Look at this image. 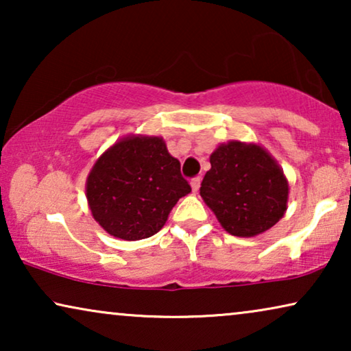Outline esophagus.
<instances>
[{
  "instance_id": "obj_1",
  "label": "esophagus",
  "mask_w": 351,
  "mask_h": 351,
  "mask_svg": "<svg viewBox=\"0 0 351 351\" xmlns=\"http://www.w3.org/2000/svg\"><path fill=\"white\" fill-rule=\"evenodd\" d=\"M199 185H201V177H193L191 179V190H193V193H196V191L199 190Z\"/></svg>"
}]
</instances>
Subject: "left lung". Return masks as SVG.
<instances>
[{
  "label": "left lung",
  "mask_w": 351,
  "mask_h": 351,
  "mask_svg": "<svg viewBox=\"0 0 351 351\" xmlns=\"http://www.w3.org/2000/svg\"><path fill=\"white\" fill-rule=\"evenodd\" d=\"M289 186L278 162L254 143L230 142L210 155L199 195L233 237L267 232L286 213Z\"/></svg>",
  "instance_id": "8db88e82"
}]
</instances>
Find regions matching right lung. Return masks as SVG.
<instances>
[{
	"label": "right lung",
	"mask_w": 351,
	"mask_h": 351,
	"mask_svg": "<svg viewBox=\"0 0 351 351\" xmlns=\"http://www.w3.org/2000/svg\"><path fill=\"white\" fill-rule=\"evenodd\" d=\"M191 186L161 137L132 136L114 143L95 162L86 196L100 227L114 238L137 241L160 232Z\"/></svg>",
	"instance_id": "right-lung-1"
}]
</instances>
